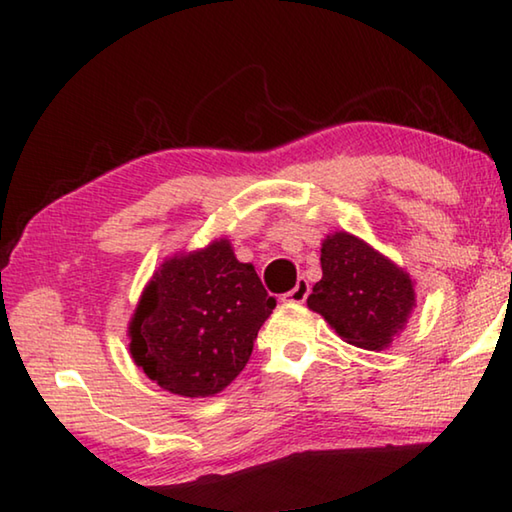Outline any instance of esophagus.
I'll use <instances>...</instances> for the list:
<instances>
[{
  "label": "esophagus",
  "mask_w": 512,
  "mask_h": 512,
  "mask_svg": "<svg viewBox=\"0 0 512 512\" xmlns=\"http://www.w3.org/2000/svg\"><path fill=\"white\" fill-rule=\"evenodd\" d=\"M309 291H311L309 282H306L304 277H300V280H297V284L291 288V291L282 295V300L288 302V304H302L306 297H309Z\"/></svg>",
  "instance_id": "34e87169"
}]
</instances>
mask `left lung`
<instances>
[{
	"label": "left lung",
	"mask_w": 512,
	"mask_h": 512,
	"mask_svg": "<svg viewBox=\"0 0 512 512\" xmlns=\"http://www.w3.org/2000/svg\"><path fill=\"white\" fill-rule=\"evenodd\" d=\"M320 264L322 280L306 306L353 347L380 351L392 345L416 309L410 273L347 230L322 239Z\"/></svg>",
	"instance_id": "1"
}]
</instances>
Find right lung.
Returning a JSON list of instances; mask_svg holds the SVG:
<instances>
[{"label":"right lung","instance_id":"right-lung-1","mask_svg":"<svg viewBox=\"0 0 512 512\" xmlns=\"http://www.w3.org/2000/svg\"><path fill=\"white\" fill-rule=\"evenodd\" d=\"M275 309L253 264L230 239L176 253L152 273L129 320V353L165 392L215 396L253 353L257 331Z\"/></svg>","mask_w":512,"mask_h":512}]
</instances>
